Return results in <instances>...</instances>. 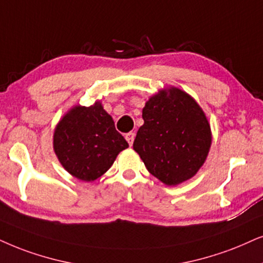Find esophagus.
<instances>
[{
  "label": "esophagus",
  "mask_w": 263,
  "mask_h": 263,
  "mask_svg": "<svg viewBox=\"0 0 263 263\" xmlns=\"http://www.w3.org/2000/svg\"><path fill=\"white\" fill-rule=\"evenodd\" d=\"M125 138L126 141H127V143L129 145L134 144V141H135V134L134 132H128V134L125 135Z\"/></svg>",
  "instance_id": "34e87169"
}]
</instances>
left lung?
Wrapping results in <instances>:
<instances>
[{
	"label": "left lung",
	"instance_id": "left-lung-1",
	"mask_svg": "<svg viewBox=\"0 0 263 263\" xmlns=\"http://www.w3.org/2000/svg\"><path fill=\"white\" fill-rule=\"evenodd\" d=\"M134 142L147 170L167 185L192 178L208 158L211 129L205 112L177 87L159 91L143 108Z\"/></svg>",
	"mask_w": 263,
	"mask_h": 263
}]
</instances>
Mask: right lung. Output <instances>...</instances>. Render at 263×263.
I'll return each mask as SVG.
<instances>
[{"label":"right lung","instance_id":"add662e5","mask_svg":"<svg viewBox=\"0 0 263 263\" xmlns=\"http://www.w3.org/2000/svg\"><path fill=\"white\" fill-rule=\"evenodd\" d=\"M128 147L101 102L76 105L55 126L53 148L63 167L78 179L91 182L104 175Z\"/></svg>","mask_w":263,"mask_h":263}]
</instances>
